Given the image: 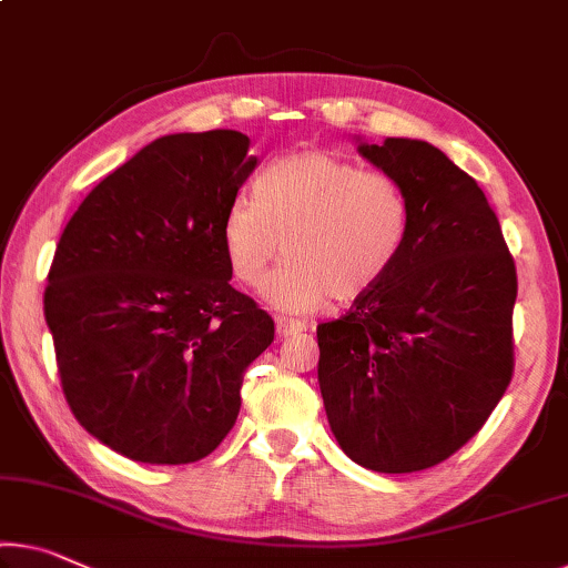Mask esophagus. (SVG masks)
I'll list each match as a JSON object with an SVG mask.
<instances>
[{
  "label": "esophagus",
  "mask_w": 568,
  "mask_h": 568,
  "mask_svg": "<svg viewBox=\"0 0 568 568\" xmlns=\"http://www.w3.org/2000/svg\"><path fill=\"white\" fill-rule=\"evenodd\" d=\"M300 333H307V325L300 320H290V317H278L276 320V335L278 337H292V335H300Z\"/></svg>",
  "instance_id": "34e87169"
}]
</instances>
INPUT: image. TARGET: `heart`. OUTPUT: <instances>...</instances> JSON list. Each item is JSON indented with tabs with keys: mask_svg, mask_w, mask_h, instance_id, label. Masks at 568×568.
Segmentation results:
<instances>
[{
	"mask_svg": "<svg viewBox=\"0 0 568 568\" xmlns=\"http://www.w3.org/2000/svg\"><path fill=\"white\" fill-rule=\"evenodd\" d=\"M408 233V200L386 172L333 152L286 154L261 172L256 197L225 207L221 239L233 276L264 286L278 312L304 314L335 300L373 292L394 268Z\"/></svg>",
	"mask_w": 568,
	"mask_h": 568,
	"instance_id": "b5f03b06",
	"label": "heart"
}]
</instances>
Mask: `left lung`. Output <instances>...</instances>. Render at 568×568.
<instances>
[{
    "mask_svg": "<svg viewBox=\"0 0 568 568\" xmlns=\"http://www.w3.org/2000/svg\"><path fill=\"white\" fill-rule=\"evenodd\" d=\"M408 200L388 276L317 327L329 429L373 473H418L473 439L513 378L516 264L477 182L434 144L355 139Z\"/></svg>",
    "mask_w": 568,
    "mask_h": 568,
    "instance_id": "obj_1",
    "label": "left lung"
}]
</instances>
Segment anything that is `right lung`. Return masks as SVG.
<instances>
[{"label": "right lung", "instance_id": "obj_1", "mask_svg": "<svg viewBox=\"0 0 568 568\" xmlns=\"http://www.w3.org/2000/svg\"><path fill=\"white\" fill-rule=\"evenodd\" d=\"M233 129L154 139L60 235L45 322L73 416L113 452L187 465L233 429L274 320L231 286L221 225L258 156Z\"/></svg>", "mask_w": 568, "mask_h": 568}]
</instances>
